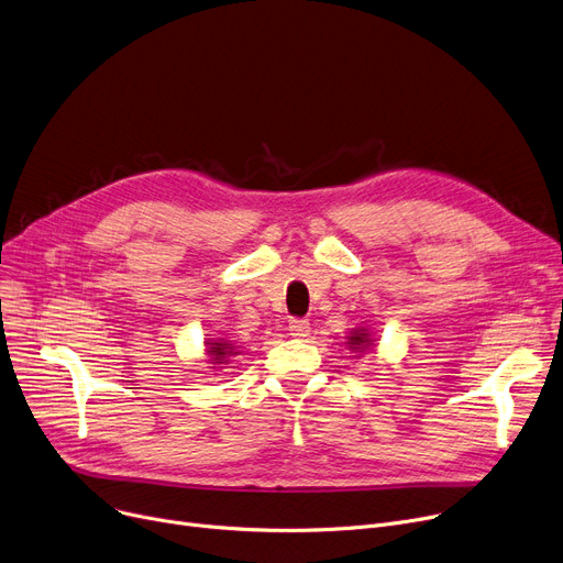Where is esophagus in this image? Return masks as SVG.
Listing matches in <instances>:
<instances>
[{
    "label": "esophagus",
    "mask_w": 563,
    "mask_h": 563,
    "mask_svg": "<svg viewBox=\"0 0 563 563\" xmlns=\"http://www.w3.org/2000/svg\"><path fill=\"white\" fill-rule=\"evenodd\" d=\"M310 333V321L308 319H289V335L291 338H308Z\"/></svg>",
    "instance_id": "1"
}]
</instances>
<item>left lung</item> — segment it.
Segmentation results:
<instances>
[{"label":"left lung","mask_w":563,"mask_h":563,"mask_svg":"<svg viewBox=\"0 0 563 563\" xmlns=\"http://www.w3.org/2000/svg\"><path fill=\"white\" fill-rule=\"evenodd\" d=\"M346 344H349V351L365 353L367 349H372V346H374V340H372V335L367 333V329L358 327V329H353V331H351V335L346 338Z\"/></svg>","instance_id":"left-lung-1"}]
</instances>
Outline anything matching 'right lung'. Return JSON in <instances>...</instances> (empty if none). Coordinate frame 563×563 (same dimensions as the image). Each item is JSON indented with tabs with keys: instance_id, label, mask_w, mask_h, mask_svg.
Wrapping results in <instances>:
<instances>
[{
	"instance_id": "1",
	"label": "right lung",
	"mask_w": 563,
	"mask_h": 563,
	"mask_svg": "<svg viewBox=\"0 0 563 563\" xmlns=\"http://www.w3.org/2000/svg\"><path fill=\"white\" fill-rule=\"evenodd\" d=\"M207 356H210V363L214 365H225L228 358L240 356V351L228 340H207Z\"/></svg>"
}]
</instances>
